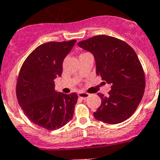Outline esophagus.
Returning a JSON list of instances; mask_svg holds the SVG:
<instances>
[{
    "instance_id": "obj_1",
    "label": "esophagus",
    "mask_w": 160,
    "mask_h": 160,
    "mask_svg": "<svg viewBox=\"0 0 160 160\" xmlns=\"http://www.w3.org/2000/svg\"><path fill=\"white\" fill-rule=\"evenodd\" d=\"M78 96H79V98H82V99H87L88 97H89L90 94H88V93H86V92H79Z\"/></svg>"
}]
</instances>
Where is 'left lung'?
Instances as JSON below:
<instances>
[{
	"mask_svg": "<svg viewBox=\"0 0 160 160\" xmlns=\"http://www.w3.org/2000/svg\"><path fill=\"white\" fill-rule=\"evenodd\" d=\"M78 46L94 55L96 74L111 85L108 95L98 94L102 104L94 118L109 124L125 121L137 109L145 92V73L136 52L124 41L106 35L91 37Z\"/></svg>",
	"mask_w": 160,
	"mask_h": 160,
	"instance_id": "1",
	"label": "left lung"
}]
</instances>
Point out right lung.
Instances as JSON below:
<instances>
[{"mask_svg": "<svg viewBox=\"0 0 160 160\" xmlns=\"http://www.w3.org/2000/svg\"><path fill=\"white\" fill-rule=\"evenodd\" d=\"M76 42L44 43L31 52L20 69L16 84L18 104L29 120L41 128L58 129L73 116L78 95L55 91L54 80L62 76L64 58Z\"/></svg>", "mask_w": 160, "mask_h": 160, "instance_id": "1", "label": "right lung"}]
</instances>
